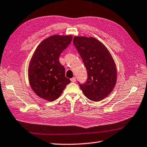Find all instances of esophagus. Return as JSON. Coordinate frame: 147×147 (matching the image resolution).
I'll list each match as a JSON object with an SVG mask.
<instances>
[{"label":"esophagus","mask_w":147,"mask_h":147,"mask_svg":"<svg viewBox=\"0 0 147 147\" xmlns=\"http://www.w3.org/2000/svg\"><path fill=\"white\" fill-rule=\"evenodd\" d=\"M76 78H75V77H74V78L71 79V81L73 82H76Z\"/></svg>","instance_id":"34e87169"}]
</instances>
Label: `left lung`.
Here are the masks:
<instances>
[{
  "label": "left lung",
  "instance_id": "left-lung-1",
  "mask_svg": "<svg viewBox=\"0 0 147 147\" xmlns=\"http://www.w3.org/2000/svg\"><path fill=\"white\" fill-rule=\"evenodd\" d=\"M73 43L88 73L87 81L79 84L84 96L100 101L114 89L117 81L115 63L105 45L93 37L74 36Z\"/></svg>",
  "mask_w": 147,
  "mask_h": 147
}]
</instances>
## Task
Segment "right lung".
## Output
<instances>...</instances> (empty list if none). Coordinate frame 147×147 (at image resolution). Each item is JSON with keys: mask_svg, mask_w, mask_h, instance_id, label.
<instances>
[{"mask_svg": "<svg viewBox=\"0 0 147 147\" xmlns=\"http://www.w3.org/2000/svg\"><path fill=\"white\" fill-rule=\"evenodd\" d=\"M72 38L71 35L51 36L41 41L33 53L29 63L28 80L32 90L41 98L56 100L70 83L59 57Z\"/></svg>", "mask_w": 147, "mask_h": 147, "instance_id": "add662e5", "label": "right lung"}]
</instances>
